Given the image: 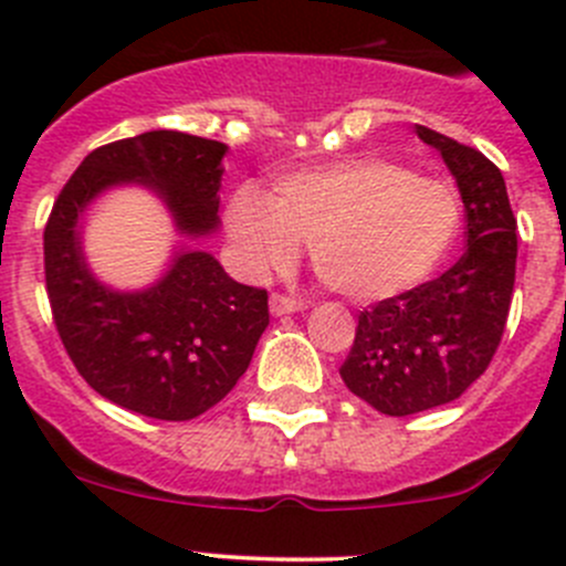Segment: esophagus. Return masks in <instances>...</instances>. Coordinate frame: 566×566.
<instances>
[{
  "label": "esophagus",
  "mask_w": 566,
  "mask_h": 566,
  "mask_svg": "<svg viewBox=\"0 0 566 566\" xmlns=\"http://www.w3.org/2000/svg\"><path fill=\"white\" fill-rule=\"evenodd\" d=\"M306 310V304L301 298H293V295L284 293H271V315L282 317V315H293V312Z\"/></svg>",
  "instance_id": "esophagus-1"
}]
</instances>
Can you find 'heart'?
<instances>
[{
    "instance_id": "obj_1",
    "label": "heart",
    "mask_w": 566,
    "mask_h": 566,
    "mask_svg": "<svg viewBox=\"0 0 566 566\" xmlns=\"http://www.w3.org/2000/svg\"><path fill=\"white\" fill-rule=\"evenodd\" d=\"M238 262L251 276L287 268L310 243L312 271L334 293L384 301L424 282L460 227L447 182L386 158H345L232 193L224 213Z\"/></svg>"
}]
</instances>
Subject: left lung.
I'll list each match as a JSON object with an SVG mask.
<instances>
[{
    "label": "left lung",
    "instance_id": "8db88e82",
    "mask_svg": "<svg viewBox=\"0 0 566 566\" xmlns=\"http://www.w3.org/2000/svg\"><path fill=\"white\" fill-rule=\"evenodd\" d=\"M454 175L465 205V254L432 282L358 315L345 386L386 416L458 399L493 361L515 290L517 221L501 169L473 147L416 125Z\"/></svg>",
    "mask_w": 566,
    "mask_h": 566
}]
</instances>
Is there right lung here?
Listing matches in <instances>:
<instances>
[{"instance_id":"add662e5","label":"right lung","mask_w":566,"mask_h":566,"mask_svg":"<svg viewBox=\"0 0 566 566\" xmlns=\"http://www.w3.org/2000/svg\"><path fill=\"white\" fill-rule=\"evenodd\" d=\"M224 153L180 130L112 142L78 164L45 221V290L73 367L101 397L150 419H197L232 391L268 325V293L191 249L153 287L117 293L90 273L78 219L106 188L142 182L167 202L180 235H210Z\"/></svg>"}]
</instances>
